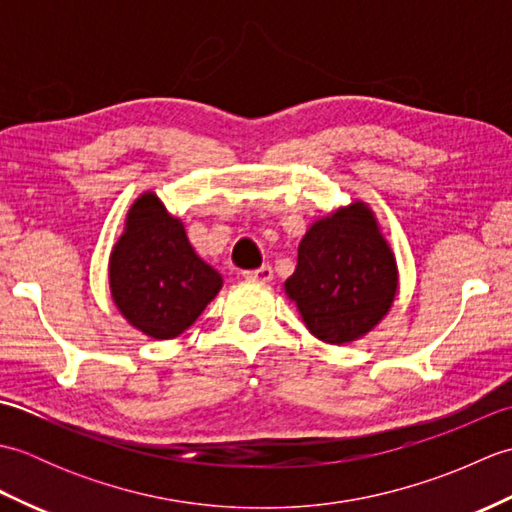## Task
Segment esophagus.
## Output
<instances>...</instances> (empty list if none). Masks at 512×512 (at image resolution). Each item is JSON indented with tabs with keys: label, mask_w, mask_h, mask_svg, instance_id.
Wrapping results in <instances>:
<instances>
[{
	"label": "esophagus",
	"mask_w": 512,
	"mask_h": 512,
	"mask_svg": "<svg viewBox=\"0 0 512 512\" xmlns=\"http://www.w3.org/2000/svg\"><path fill=\"white\" fill-rule=\"evenodd\" d=\"M244 279H253V281H262V284H268V281H273V268H270L268 264L259 266L255 270H246V273H242Z\"/></svg>",
	"instance_id": "esophagus-1"
}]
</instances>
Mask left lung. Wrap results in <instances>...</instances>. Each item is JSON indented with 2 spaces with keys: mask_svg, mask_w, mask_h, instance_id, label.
I'll list each match as a JSON object with an SVG mask.
<instances>
[{
  "mask_svg": "<svg viewBox=\"0 0 512 512\" xmlns=\"http://www.w3.org/2000/svg\"><path fill=\"white\" fill-rule=\"evenodd\" d=\"M284 290L323 343H352L372 332L398 295L396 255L374 211L356 200L312 222Z\"/></svg>",
  "mask_w": 512,
  "mask_h": 512,
  "instance_id": "1",
  "label": "left lung"
}]
</instances>
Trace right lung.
I'll return each mask as SVG.
<instances>
[{
	"label": "right lung",
	"instance_id": "obj_1",
	"mask_svg": "<svg viewBox=\"0 0 512 512\" xmlns=\"http://www.w3.org/2000/svg\"><path fill=\"white\" fill-rule=\"evenodd\" d=\"M222 288V275L195 253L184 224L154 191L129 206L110 253V292L132 328L156 341L189 330Z\"/></svg>",
	"mask_w": 512,
	"mask_h": 512
}]
</instances>
